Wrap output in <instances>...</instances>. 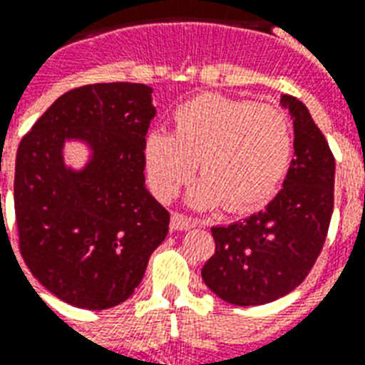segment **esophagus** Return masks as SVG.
<instances>
[{"instance_id":"obj_1","label":"esophagus","mask_w":365,"mask_h":365,"mask_svg":"<svg viewBox=\"0 0 365 365\" xmlns=\"http://www.w3.org/2000/svg\"><path fill=\"white\" fill-rule=\"evenodd\" d=\"M170 226L172 230H180V232H183V230H191V227L197 226V220L191 218V216H185V214L182 212H174L172 214Z\"/></svg>"}]
</instances>
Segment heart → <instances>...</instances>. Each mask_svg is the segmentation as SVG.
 <instances>
[{
  "label": "heart",
  "mask_w": 365,
  "mask_h": 365,
  "mask_svg": "<svg viewBox=\"0 0 365 365\" xmlns=\"http://www.w3.org/2000/svg\"><path fill=\"white\" fill-rule=\"evenodd\" d=\"M143 155L160 199H172L199 163L189 201L245 210L268 201L287 174L293 122L275 105L205 93L176 108L174 133H149Z\"/></svg>",
  "instance_id": "heart-1"
}]
</instances>
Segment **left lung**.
<instances>
[{"label": "left lung", "mask_w": 365, "mask_h": 365, "mask_svg": "<svg viewBox=\"0 0 365 365\" xmlns=\"http://www.w3.org/2000/svg\"><path fill=\"white\" fill-rule=\"evenodd\" d=\"M282 105L293 118L294 158L283 189L260 212L212 227L216 250L202 282L235 306H258L291 293L310 274L324 249L335 185V157L304 103Z\"/></svg>", "instance_id": "1"}]
</instances>
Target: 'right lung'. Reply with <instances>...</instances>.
I'll return each instance as SVG.
<instances>
[{"mask_svg":"<svg viewBox=\"0 0 365 365\" xmlns=\"http://www.w3.org/2000/svg\"><path fill=\"white\" fill-rule=\"evenodd\" d=\"M145 83H90L66 91L22 138L15 218L22 260L57 299L105 310L132 297L170 214L145 189V135L155 116ZM86 138L82 173L62 164L65 138ZM1 201V195H0Z\"/></svg>","mask_w":365,"mask_h":365,"instance_id":"obj_1","label":"right lung"}]
</instances>
